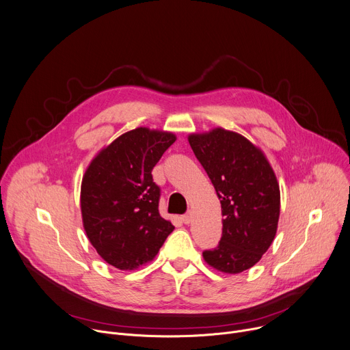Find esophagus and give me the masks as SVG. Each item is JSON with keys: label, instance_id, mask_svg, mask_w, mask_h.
<instances>
[{"label": "esophagus", "instance_id": "esophagus-1", "mask_svg": "<svg viewBox=\"0 0 350 350\" xmlns=\"http://www.w3.org/2000/svg\"><path fill=\"white\" fill-rule=\"evenodd\" d=\"M191 219H193V217H191V213H187V214H185V215L182 217V221H183L186 225L191 224Z\"/></svg>", "mask_w": 350, "mask_h": 350}]
</instances>
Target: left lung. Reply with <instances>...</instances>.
I'll return each instance as SVG.
<instances>
[{
  "label": "left lung",
  "instance_id": "1",
  "mask_svg": "<svg viewBox=\"0 0 350 350\" xmlns=\"http://www.w3.org/2000/svg\"><path fill=\"white\" fill-rule=\"evenodd\" d=\"M187 140L214 185L224 217L221 241L203 258L219 273H243L277 235L281 191L275 172L262 150L237 132L214 128L190 133Z\"/></svg>",
  "mask_w": 350,
  "mask_h": 350
}]
</instances>
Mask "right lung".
<instances>
[{
	"label": "right lung",
	"instance_id": "right-lung-1",
	"mask_svg": "<svg viewBox=\"0 0 350 350\" xmlns=\"http://www.w3.org/2000/svg\"><path fill=\"white\" fill-rule=\"evenodd\" d=\"M176 135L146 126L103 147L88 165L81 185L86 235L109 265L132 271L150 262L174 225L159 213L160 187L151 171Z\"/></svg>",
	"mask_w": 350,
	"mask_h": 350
}]
</instances>
